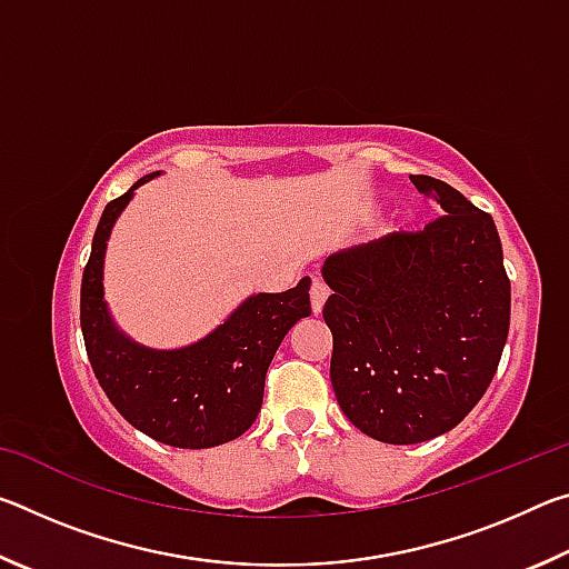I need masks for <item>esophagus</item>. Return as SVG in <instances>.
<instances>
[{
	"instance_id": "34e87169",
	"label": "esophagus",
	"mask_w": 569,
	"mask_h": 569,
	"mask_svg": "<svg viewBox=\"0 0 569 569\" xmlns=\"http://www.w3.org/2000/svg\"><path fill=\"white\" fill-rule=\"evenodd\" d=\"M326 298H329V288H326V283L321 281V278H316V281L311 283V308H313L316 316L321 313Z\"/></svg>"
}]
</instances>
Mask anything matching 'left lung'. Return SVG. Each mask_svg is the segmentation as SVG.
Listing matches in <instances>:
<instances>
[{
  "instance_id": "8db88e82",
  "label": "left lung",
  "mask_w": 569,
  "mask_h": 569,
  "mask_svg": "<svg viewBox=\"0 0 569 569\" xmlns=\"http://www.w3.org/2000/svg\"><path fill=\"white\" fill-rule=\"evenodd\" d=\"M445 216L419 233L339 250L321 268L331 296V383L366 437L419 445L477 407L509 333V278L492 216L447 182L411 176Z\"/></svg>"
}]
</instances>
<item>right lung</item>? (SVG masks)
I'll use <instances>...</instances> for the list:
<instances>
[{
	"mask_svg": "<svg viewBox=\"0 0 569 569\" xmlns=\"http://www.w3.org/2000/svg\"><path fill=\"white\" fill-rule=\"evenodd\" d=\"M160 172L108 203L82 273L80 323L94 377L112 407L142 435L178 449H208L250 429L263 403L266 371L293 326L311 316V278L283 293H253L228 319L180 349H152L114 323L104 301V253L122 210Z\"/></svg>",
	"mask_w": 569,
	"mask_h": 569,
	"instance_id": "right-lung-1",
	"label": "right lung"
}]
</instances>
